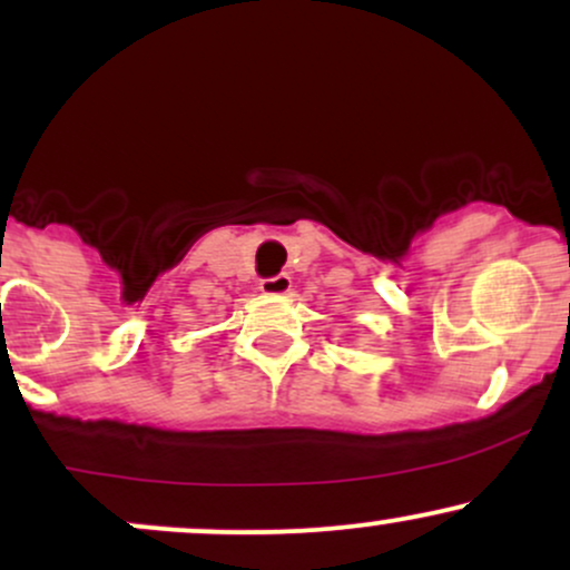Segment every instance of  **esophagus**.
I'll list each match as a JSON object with an SVG mask.
<instances>
[{"label":"esophagus","mask_w":570,"mask_h":570,"mask_svg":"<svg viewBox=\"0 0 570 570\" xmlns=\"http://www.w3.org/2000/svg\"><path fill=\"white\" fill-rule=\"evenodd\" d=\"M289 289H292V278L286 276V273H278V276L259 281V292L271 294V297H278V294H286Z\"/></svg>","instance_id":"esophagus-1"}]
</instances>
